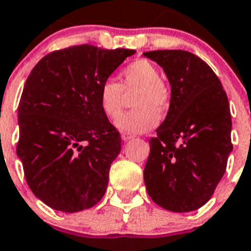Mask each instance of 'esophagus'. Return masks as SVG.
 I'll use <instances>...</instances> for the list:
<instances>
[{
	"instance_id": "34e87169",
	"label": "esophagus",
	"mask_w": 251,
	"mask_h": 251,
	"mask_svg": "<svg viewBox=\"0 0 251 251\" xmlns=\"http://www.w3.org/2000/svg\"><path fill=\"white\" fill-rule=\"evenodd\" d=\"M133 137H135V136L131 135V133H126V132L122 133V140H123V141H129V140H132Z\"/></svg>"
}]
</instances>
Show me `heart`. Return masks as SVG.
<instances>
[{"mask_svg":"<svg viewBox=\"0 0 251 251\" xmlns=\"http://www.w3.org/2000/svg\"><path fill=\"white\" fill-rule=\"evenodd\" d=\"M123 84L116 80L106 79L100 87L98 100L102 113L107 118H116L122 113L124 92L137 91L133 106L136 110L120 115L115 120V127L126 133H144L159 123V113L167 106L170 94L160 81L159 70L146 59H138L127 66L122 72Z\"/></svg>","mask_w":251,"mask_h":251,"instance_id":"b5f03b06","label":"heart"}]
</instances>
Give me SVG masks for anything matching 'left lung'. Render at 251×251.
Listing matches in <instances>:
<instances>
[{
    "label": "left lung",
    "mask_w": 251,
    "mask_h": 251,
    "mask_svg": "<svg viewBox=\"0 0 251 251\" xmlns=\"http://www.w3.org/2000/svg\"><path fill=\"white\" fill-rule=\"evenodd\" d=\"M144 55L163 69L171 85L167 116L149 140L146 190L168 211H194L211 198L233 149L228 97L215 72L193 53L155 50Z\"/></svg>",
    "instance_id": "8db88e82"
}]
</instances>
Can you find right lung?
I'll return each mask as SVG.
<instances>
[{"instance_id": "obj_1", "label": "right lung", "mask_w": 251, "mask_h": 251, "mask_svg": "<svg viewBox=\"0 0 251 251\" xmlns=\"http://www.w3.org/2000/svg\"><path fill=\"white\" fill-rule=\"evenodd\" d=\"M135 53L71 46L45 55L28 76L17 155L28 186L49 207L77 212L103 197L122 138L102 113L98 91Z\"/></svg>"}]
</instances>
